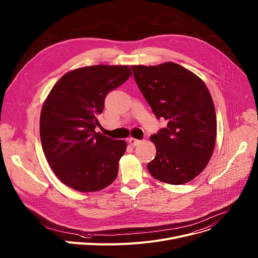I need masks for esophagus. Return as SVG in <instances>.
<instances>
[{"label":"esophagus","instance_id":"34e87169","mask_svg":"<svg viewBox=\"0 0 258 258\" xmlns=\"http://www.w3.org/2000/svg\"><path fill=\"white\" fill-rule=\"evenodd\" d=\"M141 141L138 140V139H135V138H130L128 139V143L132 145V146H137Z\"/></svg>","mask_w":258,"mask_h":258}]
</instances>
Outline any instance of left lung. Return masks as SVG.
<instances>
[{
  "label": "left lung",
  "mask_w": 258,
  "mask_h": 258,
  "mask_svg": "<svg viewBox=\"0 0 258 258\" xmlns=\"http://www.w3.org/2000/svg\"><path fill=\"white\" fill-rule=\"evenodd\" d=\"M135 81L166 127L150 136L157 154L149 173L170 184L191 181L207 167L214 152L217 118L204 82L179 64L132 66Z\"/></svg>",
  "instance_id": "obj_1"
}]
</instances>
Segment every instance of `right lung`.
<instances>
[{
  "mask_svg": "<svg viewBox=\"0 0 258 258\" xmlns=\"http://www.w3.org/2000/svg\"><path fill=\"white\" fill-rule=\"evenodd\" d=\"M132 76L126 65L86 66L65 74L50 90L40 115L44 156L57 177L80 192L111 184L126 142L95 132L107 94Z\"/></svg>",
  "mask_w": 258,
  "mask_h": 258,
  "instance_id": "obj_1",
  "label": "right lung"
}]
</instances>
